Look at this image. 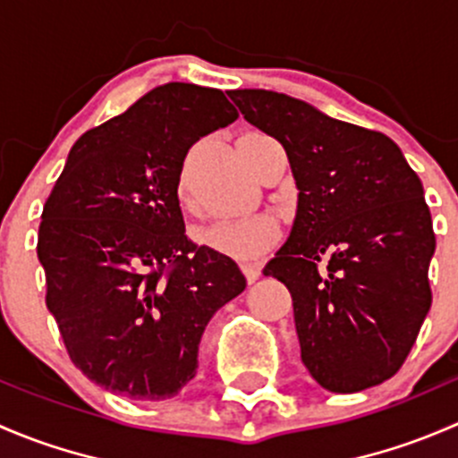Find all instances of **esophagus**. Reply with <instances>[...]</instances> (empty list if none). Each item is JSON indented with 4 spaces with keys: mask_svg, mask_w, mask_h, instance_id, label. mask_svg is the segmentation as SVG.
<instances>
[{
    "mask_svg": "<svg viewBox=\"0 0 458 458\" xmlns=\"http://www.w3.org/2000/svg\"><path fill=\"white\" fill-rule=\"evenodd\" d=\"M242 272H243V276H246L248 284H255V281L259 279V275H261V272H259V267H255V266H242Z\"/></svg>",
    "mask_w": 458,
    "mask_h": 458,
    "instance_id": "34e87169",
    "label": "esophagus"
}]
</instances>
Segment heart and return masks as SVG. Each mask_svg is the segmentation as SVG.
Returning a JSON list of instances; mask_svg holds the SVG:
<instances>
[{"label": "heart", "instance_id": "1", "mask_svg": "<svg viewBox=\"0 0 458 458\" xmlns=\"http://www.w3.org/2000/svg\"><path fill=\"white\" fill-rule=\"evenodd\" d=\"M188 173L182 174V191L186 188ZM199 243L234 261H252L266 255L279 239V228L266 215L246 216L237 221H221L197 234Z\"/></svg>", "mask_w": 458, "mask_h": 458}]
</instances>
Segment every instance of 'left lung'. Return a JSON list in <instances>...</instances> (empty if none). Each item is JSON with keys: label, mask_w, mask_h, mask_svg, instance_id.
Here are the masks:
<instances>
[{"label": "left lung", "mask_w": 458, "mask_h": 458, "mask_svg": "<svg viewBox=\"0 0 458 458\" xmlns=\"http://www.w3.org/2000/svg\"><path fill=\"white\" fill-rule=\"evenodd\" d=\"M228 97L284 146L297 183L293 230L263 275L290 290L303 366L339 394L394 377L432 306L421 179L390 137L308 101L263 88Z\"/></svg>", "instance_id": "1"}]
</instances>
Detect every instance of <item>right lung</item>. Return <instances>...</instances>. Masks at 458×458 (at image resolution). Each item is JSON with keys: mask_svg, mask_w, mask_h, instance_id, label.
<instances>
[{"mask_svg": "<svg viewBox=\"0 0 458 458\" xmlns=\"http://www.w3.org/2000/svg\"><path fill=\"white\" fill-rule=\"evenodd\" d=\"M237 110L216 88H152L84 132L44 206L37 257L46 306L72 363L137 401L179 394L212 315L246 290L233 259L188 242L183 159Z\"/></svg>", "mask_w": 458, "mask_h": 458, "instance_id": "obj_1", "label": "right lung"}]
</instances>
